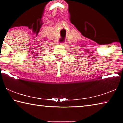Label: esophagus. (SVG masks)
Masks as SVG:
<instances>
[{
  "label": "esophagus",
  "instance_id": "1",
  "mask_svg": "<svg viewBox=\"0 0 123 123\" xmlns=\"http://www.w3.org/2000/svg\"><path fill=\"white\" fill-rule=\"evenodd\" d=\"M66 44V43H61V45H65Z\"/></svg>",
  "mask_w": 123,
  "mask_h": 123
}]
</instances>
